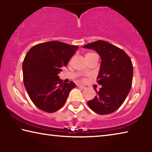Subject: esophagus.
<instances>
[{"mask_svg": "<svg viewBox=\"0 0 152 152\" xmlns=\"http://www.w3.org/2000/svg\"><path fill=\"white\" fill-rule=\"evenodd\" d=\"M78 88H81V89H85L86 88L85 86H82V85H78Z\"/></svg>", "mask_w": 152, "mask_h": 152, "instance_id": "34e87169", "label": "esophagus"}]
</instances>
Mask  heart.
<instances>
[{"mask_svg":"<svg viewBox=\"0 0 152 152\" xmlns=\"http://www.w3.org/2000/svg\"><path fill=\"white\" fill-rule=\"evenodd\" d=\"M93 54H94V53H86V54L85 57H86V56H90L93 55Z\"/></svg>","mask_w":152,"mask_h":152,"instance_id":"heart-1","label":"heart"}]
</instances>
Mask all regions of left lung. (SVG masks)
Masks as SVG:
<instances>
[{
  "label": "left lung",
  "instance_id": "obj_1",
  "mask_svg": "<svg viewBox=\"0 0 152 152\" xmlns=\"http://www.w3.org/2000/svg\"><path fill=\"white\" fill-rule=\"evenodd\" d=\"M96 51L101 63L98 84L101 85L96 96L87 102L88 107L100 115L115 112L121 106L130 91L133 80V64L124 51L105 41H96L83 46Z\"/></svg>",
  "mask_w": 152,
  "mask_h": 152
}]
</instances>
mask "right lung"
I'll list each match as a JSON object with an SVG mask.
<instances>
[{
  "label": "right lung",
  "instance_id": "add662e5",
  "mask_svg": "<svg viewBox=\"0 0 152 152\" xmlns=\"http://www.w3.org/2000/svg\"><path fill=\"white\" fill-rule=\"evenodd\" d=\"M79 47L60 42H49L33 46L23 62L25 89L36 107L47 113H53L65 104L74 82L64 83L58 74Z\"/></svg>",
  "mask_w": 152,
  "mask_h": 152
}]
</instances>
